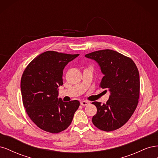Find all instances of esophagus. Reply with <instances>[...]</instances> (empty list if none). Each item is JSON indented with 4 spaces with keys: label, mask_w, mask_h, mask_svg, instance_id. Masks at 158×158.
<instances>
[{
    "label": "esophagus",
    "mask_w": 158,
    "mask_h": 158,
    "mask_svg": "<svg viewBox=\"0 0 158 158\" xmlns=\"http://www.w3.org/2000/svg\"><path fill=\"white\" fill-rule=\"evenodd\" d=\"M80 104L83 106H88V105L89 104V102H87V101H82V102H80Z\"/></svg>",
    "instance_id": "34e87169"
}]
</instances>
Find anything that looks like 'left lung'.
Wrapping results in <instances>:
<instances>
[{
    "instance_id": "8db88e82",
    "label": "left lung",
    "mask_w": 158,
    "mask_h": 158,
    "mask_svg": "<svg viewBox=\"0 0 158 158\" xmlns=\"http://www.w3.org/2000/svg\"><path fill=\"white\" fill-rule=\"evenodd\" d=\"M85 56L99 64L104 74L99 87L111 92L106 103H92L97 107L92 123L103 131L117 130L130 119L138 106L140 76L137 66L131 58L110 49L94 51Z\"/></svg>"
}]
</instances>
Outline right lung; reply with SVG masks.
Instances as JSON below:
<instances>
[{"label":"right lung","instance_id":"obj_1","mask_svg":"<svg viewBox=\"0 0 158 158\" xmlns=\"http://www.w3.org/2000/svg\"><path fill=\"white\" fill-rule=\"evenodd\" d=\"M79 54L48 51L27 66L21 78L23 105L27 115L40 128L59 133L67 128L80 106L78 100L58 99V88L63 84L64 66Z\"/></svg>","mask_w":158,"mask_h":158}]
</instances>
